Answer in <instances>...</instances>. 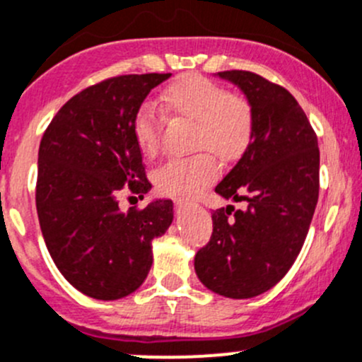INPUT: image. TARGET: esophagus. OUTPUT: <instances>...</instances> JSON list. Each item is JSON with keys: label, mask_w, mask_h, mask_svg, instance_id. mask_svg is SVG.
Returning <instances> with one entry per match:
<instances>
[{"label": "esophagus", "mask_w": 362, "mask_h": 362, "mask_svg": "<svg viewBox=\"0 0 362 362\" xmlns=\"http://www.w3.org/2000/svg\"><path fill=\"white\" fill-rule=\"evenodd\" d=\"M173 203H175V206H177V208H182V206H187V204L191 203V201L184 199V197H175Z\"/></svg>", "instance_id": "esophagus-1"}]
</instances>
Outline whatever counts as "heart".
<instances>
[{"label": "heart", "instance_id": "obj_1", "mask_svg": "<svg viewBox=\"0 0 362 362\" xmlns=\"http://www.w3.org/2000/svg\"><path fill=\"white\" fill-rule=\"evenodd\" d=\"M166 111L192 121V149L189 158H175L154 173L156 187L165 196L191 197L210 185L218 175L216 158L230 163L250 147L255 116L250 102L229 93L222 85L201 74H184L161 95ZM133 139L146 158L161 147L163 119L151 104L140 105L133 116Z\"/></svg>", "mask_w": 362, "mask_h": 362}]
</instances>
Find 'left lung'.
Instances as JSON below:
<instances>
[{
    "label": "left lung",
    "instance_id": "obj_1",
    "mask_svg": "<svg viewBox=\"0 0 362 362\" xmlns=\"http://www.w3.org/2000/svg\"><path fill=\"white\" fill-rule=\"evenodd\" d=\"M255 116L250 147L215 187L246 201L211 211L213 232L194 258L197 277L227 298H251L276 286L298 257L319 197L317 135L295 97L250 71H222Z\"/></svg>",
    "mask_w": 362,
    "mask_h": 362
}]
</instances>
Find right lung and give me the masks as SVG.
<instances>
[{
    "mask_svg": "<svg viewBox=\"0 0 362 362\" xmlns=\"http://www.w3.org/2000/svg\"><path fill=\"white\" fill-rule=\"evenodd\" d=\"M171 74H123L69 98L43 133L36 210L57 269L97 300L130 295L152 265V239L173 220L170 199L119 210L117 194L144 197L151 182L133 139V116Z\"/></svg>",
    "mask_w": 362,
    "mask_h": 362,
    "instance_id": "1",
    "label": "right lung"
}]
</instances>
